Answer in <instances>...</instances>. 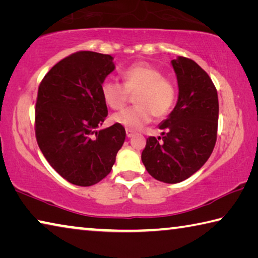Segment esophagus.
Returning <instances> with one entry per match:
<instances>
[{
	"label": "esophagus",
	"mask_w": 258,
	"mask_h": 258,
	"mask_svg": "<svg viewBox=\"0 0 258 258\" xmlns=\"http://www.w3.org/2000/svg\"><path fill=\"white\" fill-rule=\"evenodd\" d=\"M125 134H126V137H128V138L133 137L134 135H135V133L133 132V130H130V129H126V130H125Z\"/></svg>",
	"instance_id": "34e87169"
}]
</instances>
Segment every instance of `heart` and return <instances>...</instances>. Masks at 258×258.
<instances>
[{
    "label": "heart",
    "instance_id": "b5f03b06",
    "mask_svg": "<svg viewBox=\"0 0 258 258\" xmlns=\"http://www.w3.org/2000/svg\"><path fill=\"white\" fill-rule=\"evenodd\" d=\"M123 84L105 80L101 83V97L108 107L120 109L135 95L137 106L114 114L113 121L126 129L137 130L152 120L153 115L163 117L171 111L176 100V87L163 78L162 72L146 62L129 66L122 72Z\"/></svg>",
    "mask_w": 258,
    "mask_h": 258
}]
</instances>
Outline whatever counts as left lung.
Here are the masks:
<instances>
[{
	"label": "left lung",
	"instance_id": "obj_1",
	"mask_svg": "<svg viewBox=\"0 0 258 258\" xmlns=\"http://www.w3.org/2000/svg\"><path fill=\"white\" fill-rule=\"evenodd\" d=\"M171 65L178 100L159 125L162 137H149L142 161L155 179L176 184L191 177L209 159L216 144L218 97L212 79L193 61L177 57Z\"/></svg>",
	"mask_w": 258,
	"mask_h": 258
}]
</instances>
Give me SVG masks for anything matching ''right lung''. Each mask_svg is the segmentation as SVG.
I'll list each match as a JSON object with an SVG mask.
<instances>
[{"instance_id":"1","label":"right lung","mask_w":258,"mask_h":258,"mask_svg":"<svg viewBox=\"0 0 258 258\" xmlns=\"http://www.w3.org/2000/svg\"><path fill=\"white\" fill-rule=\"evenodd\" d=\"M114 69L109 54L72 53L45 74L37 91V144L50 166L79 186L105 178L124 143L120 124L98 130L107 116L100 87Z\"/></svg>"}]
</instances>
